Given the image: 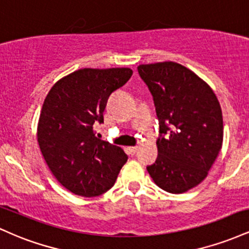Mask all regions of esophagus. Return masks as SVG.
Returning a JSON list of instances; mask_svg holds the SVG:
<instances>
[{
    "mask_svg": "<svg viewBox=\"0 0 249 249\" xmlns=\"http://www.w3.org/2000/svg\"><path fill=\"white\" fill-rule=\"evenodd\" d=\"M127 150L131 154H136L137 151H138V146H130V147H127Z\"/></svg>",
    "mask_w": 249,
    "mask_h": 249,
    "instance_id": "34e87169",
    "label": "esophagus"
}]
</instances>
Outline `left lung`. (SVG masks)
<instances>
[{
	"label": "left lung",
	"mask_w": 249,
	"mask_h": 249,
	"mask_svg": "<svg viewBox=\"0 0 249 249\" xmlns=\"http://www.w3.org/2000/svg\"><path fill=\"white\" fill-rule=\"evenodd\" d=\"M138 72L153 96L160 132L158 157L147 172L166 192H187L206 178L222 147L218 98L206 82L179 63L141 64Z\"/></svg>",
	"instance_id": "1"
}]
</instances>
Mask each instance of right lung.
Returning a JSON list of instances; mask_svg holds the SVG:
<instances>
[{
	"mask_svg": "<svg viewBox=\"0 0 249 249\" xmlns=\"http://www.w3.org/2000/svg\"><path fill=\"white\" fill-rule=\"evenodd\" d=\"M132 73L128 68L79 69L57 81L45 97L37 142L53 177L73 194L107 192L127 160L122 147L96 136L95 124L104 121L108 97Z\"/></svg>",
	"mask_w": 249,
	"mask_h": 249,
	"instance_id": "obj_1",
	"label": "right lung"
}]
</instances>
